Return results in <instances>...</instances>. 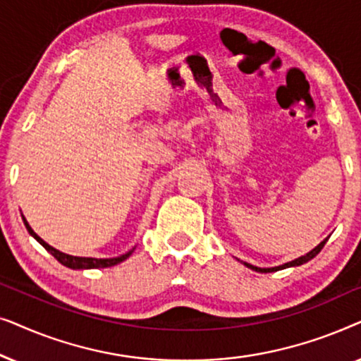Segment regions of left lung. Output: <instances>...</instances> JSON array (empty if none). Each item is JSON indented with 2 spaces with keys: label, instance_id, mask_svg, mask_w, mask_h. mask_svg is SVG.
<instances>
[{
  "label": "left lung",
  "instance_id": "obj_1",
  "mask_svg": "<svg viewBox=\"0 0 361 361\" xmlns=\"http://www.w3.org/2000/svg\"><path fill=\"white\" fill-rule=\"evenodd\" d=\"M327 240H329V238H325V240L322 241V243L315 246V248H314L312 251H309L307 255L300 256V258L294 259V261H290V263H286V264H283V266H276V268H256V266H253V264H248V263H243V264H245V266H248L250 269H253V271H258V273H273V271H279V269H284V268H290V266H300V264L307 263V261L312 259L314 256H317V255L320 253V250L324 248V245L327 243Z\"/></svg>",
  "mask_w": 361,
  "mask_h": 361
}]
</instances>
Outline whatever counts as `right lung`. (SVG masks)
<instances>
[{
  "mask_svg": "<svg viewBox=\"0 0 361 361\" xmlns=\"http://www.w3.org/2000/svg\"><path fill=\"white\" fill-rule=\"evenodd\" d=\"M24 220V225H26V228L29 233H31L34 238H36L39 243H41L44 248H46L49 253H51L54 258H56L59 263L67 266V268H72V269H93V268H110V266H115L118 263H121V261H125L128 256H130L133 251H128L126 255H121L118 256V258H108V259H97V258H78V256H71V255H66L62 253V251H59L56 248H52L51 245H47L46 241H44L42 238H39V236L34 233L31 226H29V224L26 221V219Z\"/></svg>",
  "mask_w": 361,
  "mask_h": 361,
  "instance_id": "obj_1",
  "label": "right lung"
}]
</instances>
